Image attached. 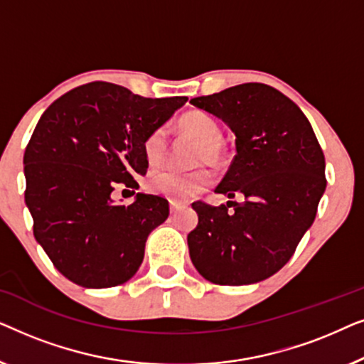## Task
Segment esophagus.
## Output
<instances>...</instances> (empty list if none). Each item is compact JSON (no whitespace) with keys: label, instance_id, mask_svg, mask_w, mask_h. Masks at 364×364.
Returning <instances> with one entry per match:
<instances>
[{"label":"esophagus","instance_id":"1","mask_svg":"<svg viewBox=\"0 0 364 364\" xmlns=\"http://www.w3.org/2000/svg\"><path fill=\"white\" fill-rule=\"evenodd\" d=\"M168 205H171V213H176V212L181 210V208L186 207L182 202H177V200H171V202H168Z\"/></svg>","mask_w":364,"mask_h":364}]
</instances>
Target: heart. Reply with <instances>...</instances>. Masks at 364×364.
I'll return each instance as SVG.
<instances>
[{
    "instance_id": "heart-1",
    "label": "heart",
    "mask_w": 364,
    "mask_h": 364,
    "mask_svg": "<svg viewBox=\"0 0 364 364\" xmlns=\"http://www.w3.org/2000/svg\"><path fill=\"white\" fill-rule=\"evenodd\" d=\"M177 129L182 136L197 142L192 164H208L212 167H222L225 162V147L220 142L222 127L215 117L202 111H191L178 119ZM142 151L146 161L151 166H159L166 159L167 139L164 129H156L144 139ZM212 173L205 167L193 168L191 172L181 173L173 171L152 172L147 178L149 191L164 196L172 200H191L205 188L212 186Z\"/></svg>"
}]
</instances>
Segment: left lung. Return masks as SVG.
Wrapping results in <instances>:
<instances>
[{"label": "left lung", "instance_id": "obj_1", "mask_svg": "<svg viewBox=\"0 0 364 364\" xmlns=\"http://www.w3.org/2000/svg\"><path fill=\"white\" fill-rule=\"evenodd\" d=\"M191 104L235 132L237 156L215 192L240 197L220 207L192 203L193 267L215 285L265 280L290 260L315 220L326 187L320 144L300 107L267 84H238Z\"/></svg>", "mask_w": 364, "mask_h": 364}]
</instances>
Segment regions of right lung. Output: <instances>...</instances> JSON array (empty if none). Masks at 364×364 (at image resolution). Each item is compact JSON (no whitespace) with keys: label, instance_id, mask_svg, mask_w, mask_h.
Wrapping results in <instances>:
<instances>
[{"label":"right lung","instance_id":"1","mask_svg":"<svg viewBox=\"0 0 364 364\" xmlns=\"http://www.w3.org/2000/svg\"><path fill=\"white\" fill-rule=\"evenodd\" d=\"M186 102L96 81L44 111L24 151V200L34 238L68 280L109 288L136 275L149 233L168 217V202L137 193L121 205L112 192L124 186L136 193V177L149 167L144 139Z\"/></svg>","mask_w":364,"mask_h":364}]
</instances>
